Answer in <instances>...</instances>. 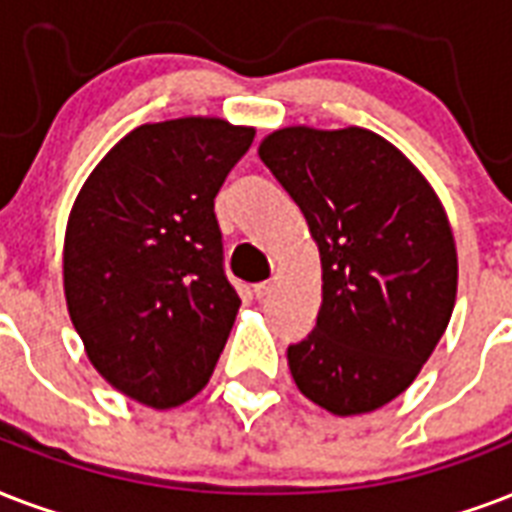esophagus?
<instances>
[{
  "label": "esophagus",
  "instance_id": "34e87169",
  "mask_svg": "<svg viewBox=\"0 0 512 512\" xmlns=\"http://www.w3.org/2000/svg\"><path fill=\"white\" fill-rule=\"evenodd\" d=\"M272 291H275V283H272V280H264V283L253 285V296H256V299H267V296H272Z\"/></svg>",
  "mask_w": 512,
  "mask_h": 512
}]
</instances>
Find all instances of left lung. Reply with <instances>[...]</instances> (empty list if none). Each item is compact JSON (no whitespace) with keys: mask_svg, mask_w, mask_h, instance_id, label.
<instances>
[{"mask_svg":"<svg viewBox=\"0 0 512 512\" xmlns=\"http://www.w3.org/2000/svg\"><path fill=\"white\" fill-rule=\"evenodd\" d=\"M259 157L304 213L323 267L318 326L288 347L293 382L336 417L376 411L417 379L454 310L441 200L363 128L275 130Z\"/></svg>","mask_w":512,"mask_h":512,"instance_id":"8db88e82","label":"left lung"}]
</instances>
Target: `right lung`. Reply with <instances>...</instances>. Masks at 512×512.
I'll list each match as a JSON object with an SVG mask.
<instances>
[{"instance_id": "obj_1", "label": "right lung", "mask_w": 512, "mask_h": 512, "mask_svg": "<svg viewBox=\"0 0 512 512\" xmlns=\"http://www.w3.org/2000/svg\"><path fill=\"white\" fill-rule=\"evenodd\" d=\"M256 130L219 117L141 125L79 189L63 243L71 323L95 371L173 408L208 384L240 296L213 200Z\"/></svg>"}]
</instances>
